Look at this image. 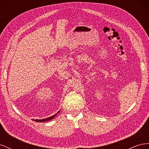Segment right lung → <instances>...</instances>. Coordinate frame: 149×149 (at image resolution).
I'll return each instance as SVG.
<instances>
[{"label": "right lung", "mask_w": 149, "mask_h": 149, "mask_svg": "<svg viewBox=\"0 0 149 149\" xmlns=\"http://www.w3.org/2000/svg\"><path fill=\"white\" fill-rule=\"evenodd\" d=\"M60 112V110L58 111L57 113H56L55 115H53L51 117H49V118H45V119H33V120L37 122V123H43V122H46V121H48V120H50L53 119H54L55 118V116H56V115L59 113V112Z\"/></svg>", "instance_id": "obj_1"}]
</instances>
